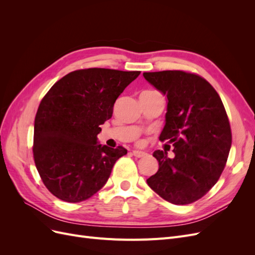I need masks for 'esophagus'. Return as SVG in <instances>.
<instances>
[{"label":"esophagus","instance_id":"34e87169","mask_svg":"<svg viewBox=\"0 0 255 255\" xmlns=\"http://www.w3.org/2000/svg\"><path fill=\"white\" fill-rule=\"evenodd\" d=\"M132 154H133V155H134L135 157H142V156H145V155H146L145 152L138 151V150H134V151L132 152Z\"/></svg>","mask_w":255,"mask_h":255}]
</instances>
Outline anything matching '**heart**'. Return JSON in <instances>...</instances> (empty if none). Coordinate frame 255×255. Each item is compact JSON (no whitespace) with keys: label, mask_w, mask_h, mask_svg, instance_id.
Returning <instances> with one entry per match:
<instances>
[{"label":"heart","mask_w":255,"mask_h":255,"mask_svg":"<svg viewBox=\"0 0 255 255\" xmlns=\"http://www.w3.org/2000/svg\"><path fill=\"white\" fill-rule=\"evenodd\" d=\"M148 92H155V91H148Z\"/></svg>","instance_id":"b5f03b06"}]
</instances>
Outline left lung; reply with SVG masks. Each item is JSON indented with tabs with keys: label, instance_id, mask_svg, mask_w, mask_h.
Wrapping results in <instances>:
<instances>
[{
	"label": "left lung",
	"instance_id": "1",
	"mask_svg": "<svg viewBox=\"0 0 255 255\" xmlns=\"http://www.w3.org/2000/svg\"><path fill=\"white\" fill-rule=\"evenodd\" d=\"M143 78L167 97L160 141L173 145L174 156L154 151L158 170L151 189L166 201L185 205L206 195L225 169L232 143L228 116L217 91L201 76L180 70L144 72Z\"/></svg>",
	"mask_w": 255,
	"mask_h": 255
}]
</instances>
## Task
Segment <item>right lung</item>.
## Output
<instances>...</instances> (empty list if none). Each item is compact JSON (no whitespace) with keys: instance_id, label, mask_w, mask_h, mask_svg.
Wrapping results in <instances>:
<instances>
[{"instance_id":"right-lung-1","label":"right lung","mask_w":255,"mask_h":255,"mask_svg":"<svg viewBox=\"0 0 255 255\" xmlns=\"http://www.w3.org/2000/svg\"><path fill=\"white\" fill-rule=\"evenodd\" d=\"M139 71L89 68L68 73L41 100L34 125V159L51 194L66 202L101 189L128 150L98 142L114 104Z\"/></svg>"}]
</instances>
